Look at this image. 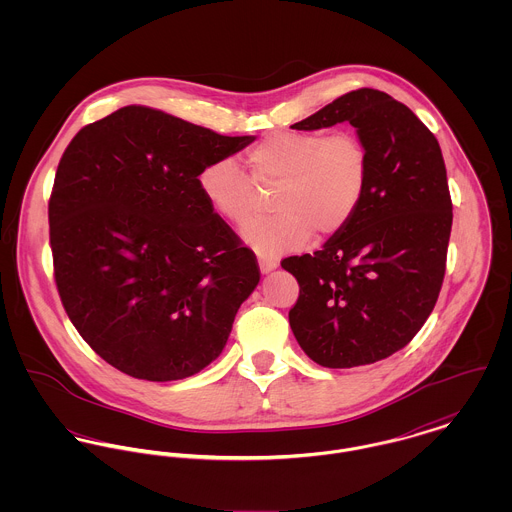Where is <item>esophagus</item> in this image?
<instances>
[{
	"mask_svg": "<svg viewBox=\"0 0 512 512\" xmlns=\"http://www.w3.org/2000/svg\"><path fill=\"white\" fill-rule=\"evenodd\" d=\"M258 266H260V272H262V274H268V272H272V270L278 268V260L272 258V256L260 254V256H258Z\"/></svg>",
	"mask_w": 512,
	"mask_h": 512,
	"instance_id": "1",
	"label": "esophagus"
}]
</instances>
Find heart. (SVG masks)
Wrapping results in <instances>:
<instances>
[{"instance_id": "b5f03b06", "label": "heart", "mask_w": 512, "mask_h": 512, "mask_svg": "<svg viewBox=\"0 0 512 512\" xmlns=\"http://www.w3.org/2000/svg\"><path fill=\"white\" fill-rule=\"evenodd\" d=\"M254 182L272 189L276 213L250 220L242 228L248 246L262 254H282L305 246L313 232H341L365 197L370 177V151L365 140L349 130L280 132L248 151ZM230 157L201 169L199 185L211 209L232 224L250 219L260 203L258 189Z\"/></svg>"}]
</instances>
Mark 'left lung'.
Returning <instances> with one entry per match:
<instances>
[{"mask_svg": "<svg viewBox=\"0 0 512 512\" xmlns=\"http://www.w3.org/2000/svg\"><path fill=\"white\" fill-rule=\"evenodd\" d=\"M357 128L370 151L365 197L323 250L290 256L299 297L290 325L317 365H372L404 349L430 317L445 276L451 195L436 136L402 102L374 88L347 92L293 124Z\"/></svg>", "mask_w": 512, "mask_h": 512, "instance_id": "obj_1", "label": "left lung"}]
</instances>
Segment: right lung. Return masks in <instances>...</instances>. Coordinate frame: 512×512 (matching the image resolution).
<instances>
[{
    "label": "right lung",
    "instance_id": "right-lung-1",
    "mask_svg": "<svg viewBox=\"0 0 512 512\" xmlns=\"http://www.w3.org/2000/svg\"><path fill=\"white\" fill-rule=\"evenodd\" d=\"M252 142L126 106L65 149L49 199L55 284L108 365L167 382L222 353L260 268L207 203L199 175Z\"/></svg>",
    "mask_w": 512,
    "mask_h": 512
}]
</instances>
